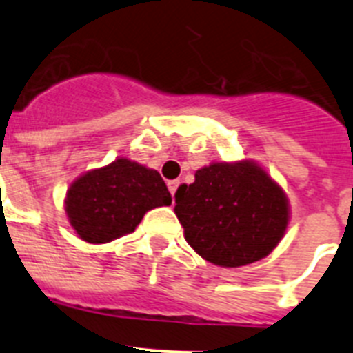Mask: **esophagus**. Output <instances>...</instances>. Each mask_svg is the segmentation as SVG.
<instances>
[{
	"mask_svg": "<svg viewBox=\"0 0 353 353\" xmlns=\"http://www.w3.org/2000/svg\"><path fill=\"white\" fill-rule=\"evenodd\" d=\"M179 185H180V180H170V182H168V189H170V192L173 198H174V192H176V189H179Z\"/></svg>",
	"mask_w": 353,
	"mask_h": 353,
	"instance_id": "esophagus-1",
	"label": "esophagus"
}]
</instances>
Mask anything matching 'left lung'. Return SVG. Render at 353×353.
I'll return each mask as SVG.
<instances>
[{
    "label": "left lung",
    "instance_id": "obj_1",
    "mask_svg": "<svg viewBox=\"0 0 353 353\" xmlns=\"http://www.w3.org/2000/svg\"><path fill=\"white\" fill-rule=\"evenodd\" d=\"M183 236L199 256L242 267L269 256L288 226L283 189L256 162H214L174 194Z\"/></svg>",
    "mask_w": 353,
    "mask_h": 353
}]
</instances>
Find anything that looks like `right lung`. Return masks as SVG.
I'll list each match as a JSON object with an SVG mask.
<instances>
[{"mask_svg": "<svg viewBox=\"0 0 353 353\" xmlns=\"http://www.w3.org/2000/svg\"><path fill=\"white\" fill-rule=\"evenodd\" d=\"M168 205L171 194L161 174L125 157L81 174L65 198L72 228L90 244L132 233L146 212Z\"/></svg>", "mask_w": 353, "mask_h": 353, "instance_id": "right-lung-1", "label": "right lung"}]
</instances>
